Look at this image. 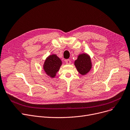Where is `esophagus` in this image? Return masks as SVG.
I'll use <instances>...</instances> for the list:
<instances>
[{
    "label": "esophagus",
    "mask_w": 130,
    "mask_h": 130,
    "mask_svg": "<svg viewBox=\"0 0 130 130\" xmlns=\"http://www.w3.org/2000/svg\"><path fill=\"white\" fill-rule=\"evenodd\" d=\"M65 62H66V64H70L71 63V60L70 59H66L65 60Z\"/></svg>",
    "instance_id": "obj_1"
}]
</instances>
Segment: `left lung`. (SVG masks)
<instances>
[{
  "label": "left lung",
  "mask_w": 130,
  "mask_h": 130,
  "mask_svg": "<svg viewBox=\"0 0 130 130\" xmlns=\"http://www.w3.org/2000/svg\"><path fill=\"white\" fill-rule=\"evenodd\" d=\"M74 65L79 73L83 75H86L92 67L91 58L87 54L79 55L74 61Z\"/></svg>",
  "instance_id": "8db88e82"
}]
</instances>
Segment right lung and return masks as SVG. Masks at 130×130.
Here are the masks:
<instances>
[{"instance_id": "1", "label": "right lung", "mask_w": 130, "mask_h": 130, "mask_svg": "<svg viewBox=\"0 0 130 130\" xmlns=\"http://www.w3.org/2000/svg\"><path fill=\"white\" fill-rule=\"evenodd\" d=\"M62 62L60 59L56 55L49 56L45 60L43 64V70L47 75L52 78L54 77L59 71Z\"/></svg>"}]
</instances>
